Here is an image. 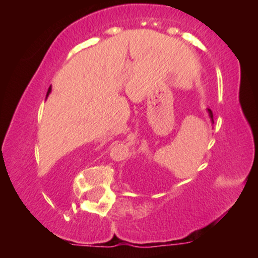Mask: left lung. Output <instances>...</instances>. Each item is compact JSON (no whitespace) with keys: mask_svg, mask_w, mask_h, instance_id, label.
<instances>
[{"mask_svg":"<svg viewBox=\"0 0 258 258\" xmlns=\"http://www.w3.org/2000/svg\"><path fill=\"white\" fill-rule=\"evenodd\" d=\"M207 112H209V116H210V119H211V122L214 123V116H212V111L210 110V109H207Z\"/></svg>","mask_w":258,"mask_h":258,"instance_id":"left-lung-1","label":"left lung"}]
</instances>
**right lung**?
I'll return each instance as SVG.
<instances>
[{
    "instance_id": "obj_1",
    "label": "right lung",
    "mask_w": 258,
    "mask_h": 258,
    "mask_svg": "<svg viewBox=\"0 0 258 258\" xmlns=\"http://www.w3.org/2000/svg\"><path fill=\"white\" fill-rule=\"evenodd\" d=\"M51 91H52V86H49L48 91H47V96H46V99H47V97H48V96H49V93H51Z\"/></svg>"
}]
</instances>
